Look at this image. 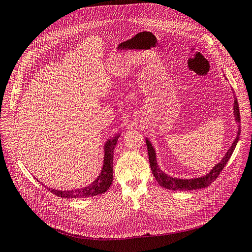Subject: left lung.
I'll return each mask as SVG.
<instances>
[{
  "mask_svg": "<svg viewBox=\"0 0 252 252\" xmlns=\"http://www.w3.org/2000/svg\"><path fill=\"white\" fill-rule=\"evenodd\" d=\"M233 109H234L235 120H236L237 123H240V112H239L238 102H237L236 98H234V108ZM239 135H240V127L238 125L237 136H236L235 140L233 141V143H232L231 147L226 152V154L224 156V158H222V160L219 163H217L214 167H213L207 173L206 176H203L201 178L189 179V180L172 178V177H169L168 175H166L164 171H162L158 165L156 150H154L150 141L146 138V145H147V151H148L149 163H150V167H151L153 176L161 187H163L165 189H172V190H190V189H199L207 188L208 186H210L213 182H214L218 178V176L220 175V172L222 171V169L227 164L229 158H231L232 153H233V151H234V149L237 145V142L239 140Z\"/></svg>",
  "mask_w": 252,
  "mask_h": 252,
  "instance_id": "obj_1",
  "label": "left lung"
}]
</instances>
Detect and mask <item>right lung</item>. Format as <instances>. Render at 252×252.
Here are the masks:
<instances>
[{"instance_id":"right-lung-1","label":"right lung","mask_w":252,"mask_h":252,"mask_svg":"<svg viewBox=\"0 0 252 252\" xmlns=\"http://www.w3.org/2000/svg\"><path fill=\"white\" fill-rule=\"evenodd\" d=\"M120 134H116L114 137L109 139L104 146V164L99 177L96 178L91 185L82 189H75L72 190H59L54 189H48L55 196L61 198H89L96 195H101L109 189L113 182V156L114 149L117 144Z\"/></svg>"}]
</instances>
